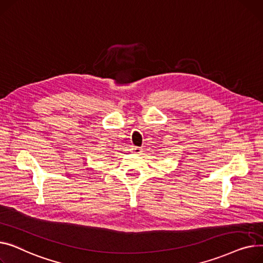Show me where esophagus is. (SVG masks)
<instances>
[{
    "label": "esophagus",
    "mask_w": 263,
    "mask_h": 263,
    "mask_svg": "<svg viewBox=\"0 0 263 263\" xmlns=\"http://www.w3.org/2000/svg\"><path fill=\"white\" fill-rule=\"evenodd\" d=\"M133 152L136 153V154H141L142 153V148L141 147H138V146H135V147H133Z\"/></svg>",
    "instance_id": "esophagus-1"
}]
</instances>
